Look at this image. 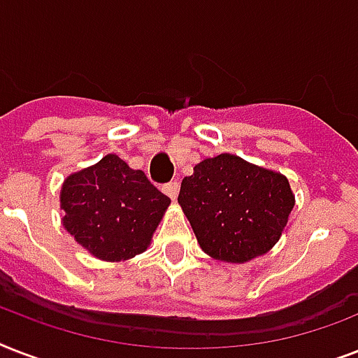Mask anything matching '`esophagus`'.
Listing matches in <instances>:
<instances>
[{"instance_id":"1","label":"esophagus","mask_w":358,"mask_h":358,"mask_svg":"<svg viewBox=\"0 0 358 358\" xmlns=\"http://www.w3.org/2000/svg\"><path fill=\"white\" fill-rule=\"evenodd\" d=\"M178 189H180V184L176 182V180H173V182H169V184L163 185V191H165L173 201L176 199V195H178Z\"/></svg>"}]
</instances>
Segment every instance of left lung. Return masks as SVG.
I'll use <instances>...</instances> for the list:
<instances>
[{
    "label": "left lung",
    "mask_w": 358,
    "mask_h": 358,
    "mask_svg": "<svg viewBox=\"0 0 358 358\" xmlns=\"http://www.w3.org/2000/svg\"><path fill=\"white\" fill-rule=\"evenodd\" d=\"M178 202L206 255L241 264L277 243L294 195L282 174L221 154L182 180Z\"/></svg>",
    "instance_id": "1"
}]
</instances>
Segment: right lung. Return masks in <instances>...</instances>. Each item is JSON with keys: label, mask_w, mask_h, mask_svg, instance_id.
Masks as SVG:
<instances>
[{"label": "right lung", "mask_w": 358, "mask_h": 358, "mask_svg": "<svg viewBox=\"0 0 358 358\" xmlns=\"http://www.w3.org/2000/svg\"><path fill=\"white\" fill-rule=\"evenodd\" d=\"M171 199L115 154L64 180V229L92 255L119 262L139 255Z\"/></svg>", "instance_id": "obj_1"}]
</instances>
